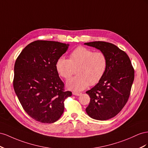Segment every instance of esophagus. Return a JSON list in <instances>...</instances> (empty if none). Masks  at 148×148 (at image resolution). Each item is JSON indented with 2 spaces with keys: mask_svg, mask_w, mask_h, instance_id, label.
<instances>
[{
  "mask_svg": "<svg viewBox=\"0 0 148 148\" xmlns=\"http://www.w3.org/2000/svg\"><path fill=\"white\" fill-rule=\"evenodd\" d=\"M73 94L74 95H77V96H79L82 94L81 92H73Z\"/></svg>",
  "mask_w": 148,
  "mask_h": 148,
  "instance_id": "obj_1",
  "label": "esophagus"
}]
</instances>
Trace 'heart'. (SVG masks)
<instances>
[{
  "mask_svg": "<svg viewBox=\"0 0 148 148\" xmlns=\"http://www.w3.org/2000/svg\"><path fill=\"white\" fill-rule=\"evenodd\" d=\"M108 62L103 52H95L79 46L71 52L69 59L59 58L56 67L58 74L66 81H69L77 69V75L67 82V86L71 90L79 91L99 83L106 73Z\"/></svg>",
  "mask_w": 148,
  "mask_h": 148,
  "instance_id": "1",
  "label": "heart"
}]
</instances>
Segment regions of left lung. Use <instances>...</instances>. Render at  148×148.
I'll return each mask as SVG.
<instances>
[{
	"mask_svg": "<svg viewBox=\"0 0 148 148\" xmlns=\"http://www.w3.org/2000/svg\"><path fill=\"white\" fill-rule=\"evenodd\" d=\"M85 45L103 52L108 61L103 78L86 92L90 98L86 112L95 120L110 119L128 102L134 78V68L128 54L115 45L105 41H93Z\"/></svg>",
	"mask_w": 148,
	"mask_h": 148,
	"instance_id": "8db88e82",
	"label": "left lung"
}]
</instances>
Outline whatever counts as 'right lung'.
I'll list each match as a JSON object with an SVG mask.
<instances>
[{"label":"right lung","instance_id":"add662e5","mask_svg":"<svg viewBox=\"0 0 148 148\" xmlns=\"http://www.w3.org/2000/svg\"><path fill=\"white\" fill-rule=\"evenodd\" d=\"M69 45L36 40L28 45L16 58L13 86L24 110L33 119L52 123L64 112L66 91L56 64Z\"/></svg>","mask_w":148,"mask_h":148}]
</instances>
